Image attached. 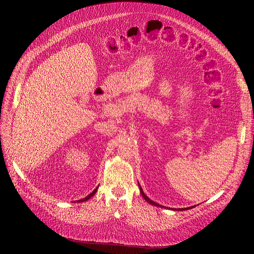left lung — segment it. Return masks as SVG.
I'll list each match as a JSON object with an SVG mask.
<instances>
[{"label":"left lung","instance_id":"8db88e82","mask_svg":"<svg viewBox=\"0 0 254 254\" xmlns=\"http://www.w3.org/2000/svg\"><path fill=\"white\" fill-rule=\"evenodd\" d=\"M139 188H140V191H141V194H142V196H143V198L145 199V200L146 201H147L148 203H150V204H152V205H156V206H161V207H163L162 205H161V204H158V203H156L155 201H152L151 200V199H149L147 196H146L145 195V193H144V191H143V190H142V188H141V186H140V184H139ZM195 206V205H194ZM194 206H190V207H184V209H179L180 211H184V210H189V209H191V207H194ZM174 210V209H173Z\"/></svg>","mask_w":254,"mask_h":254}]
</instances>
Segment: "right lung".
I'll return each mask as SVG.
<instances>
[{
	"instance_id": "obj_1",
	"label": "right lung",
	"mask_w": 254,
	"mask_h": 254,
	"mask_svg": "<svg viewBox=\"0 0 254 254\" xmlns=\"http://www.w3.org/2000/svg\"><path fill=\"white\" fill-rule=\"evenodd\" d=\"M97 189H98V187L93 190V191H92V193L90 194V195H88L87 197H84L83 199H80V200H77V202H83V201H87V200H89V199L92 197V196H93V195H95V193H96V191H97Z\"/></svg>"
}]
</instances>
